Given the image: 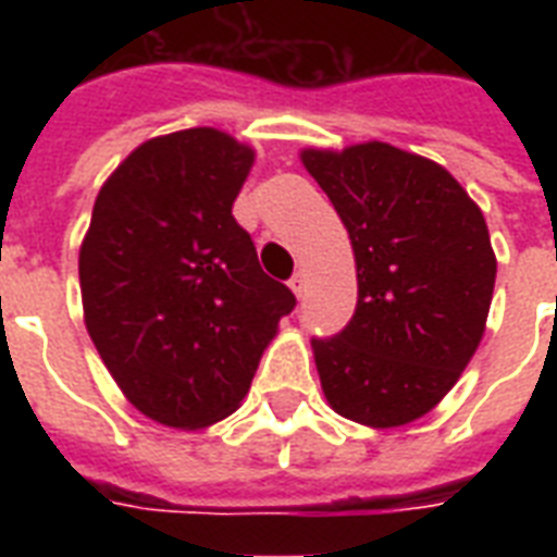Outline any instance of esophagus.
Here are the masks:
<instances>
[{"mask_svg": "<svg viewBox=\"0 0 557 557\" xmlns=\"http://www.w3.org/2000/svg\"><path fill=\"white\" fill-rule=\"evenodd\" d=\"M288 286H292V292H295L297 297H304L306 295V274H304V271H297L295 277L288 280Z\"/></svg>", "mask_w": 557, "mask_h": 557, "instance_id": "esophagus-1", "label": "esophagus"}]
</instances>
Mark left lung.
<instances>
[{"mask_svg": "<svg viewBox=\"0 0 557 557\" xmlns=\"http://www.w3.org/2000/svg\"><path fill=\"white\" fill-rule=\"evenodd\" d=\"M300 161L356 253V314L312 341L323 396L367 428L416 422L483 341L497 277L483 210L442 164L393 144L309 147Z\"/></svg>", "mask_w": 557, "mask_h": 557, "instance_id": "obj_1", "label": "left lung"}]
</instances>
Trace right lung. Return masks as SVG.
Returning <instances> with one entry per match:
<instances>
[{
    "label": "right lung",
    "mask_w": 557,
    "mask_h": 557,
    "mask_svg": "<svg viewBox=\"0 0 557 557\" xmlns=\"http://www.w3.org/2000/svg\"><path fill=\"white\" fill-rule=\"evenodd\" d=\"M251 164L213 126L150 138L103 182L83 236L89 338L129 405L178 431L234 413L295 309L231 213Z\"/></svg>",
    "instance_id": "1"
}]
</instances>
